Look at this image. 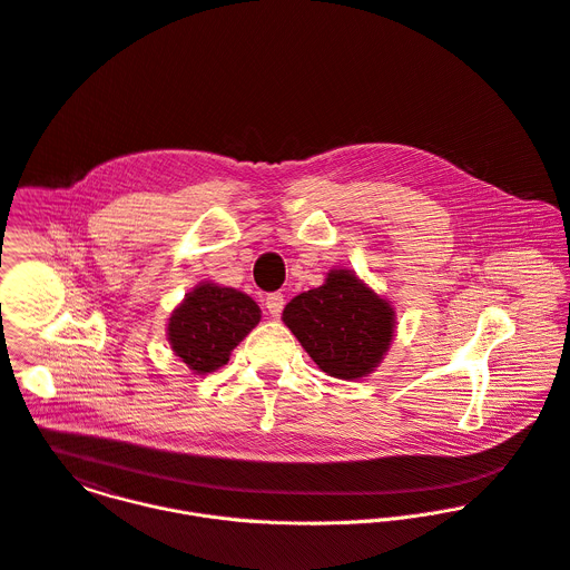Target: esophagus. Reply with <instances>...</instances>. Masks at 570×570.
Wrapping results in <instances>:
<instances>
[{
    "mask_svg": "<svg viewBox=\"0 0 570 570\" xmlns=\"http://www.w3.org/2000/svg\"><path fill=\"white\" fill-rule=\"evenodd\" d=\"M265 307L272 316H281L283 307H285V296L281 292H274V294H267L265 298Z\"/></svg>",
    "mask_w": 570,
    "mask_h": 570,
    "instance_id": "34e87169",
    "label": "esophagus"
}]
</instances>
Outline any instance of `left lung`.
<instances>
[{"instance_id": "8db88e82", "label": "left lung", "mask_w": 570, "mask_h": 570, "mask_svg": "<svg viewBox=\"0 0 570 570\" xmlns=\"http://www.w3.org/2000/svg\"><path fill=\"white\" fill-rule=\"evenodd\" d=\"M283 323L325 374L356 380L389 352L395 312L352 269H332L321 287L285 305Z\"/></svg>"}]
</instances>
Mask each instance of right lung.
<instances>
[{
  "label": "right lung",
  "instance_id": "obj_1",
  "mask_svg": "<svg viewBox=\"0 0 570 570\" xmlns=\"http://www.w3.org/2000/svg\"><path fill=\"white\" fill-rule=\"evenodd\" d=\"M258 321L261 309L247 294L205 281L173 312L168 341L194 374H209L227 365L232 350Z\"/></svg>",
  "mask_w": 570,
  "mask_h": 570
}]
</instances>
